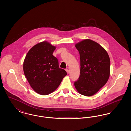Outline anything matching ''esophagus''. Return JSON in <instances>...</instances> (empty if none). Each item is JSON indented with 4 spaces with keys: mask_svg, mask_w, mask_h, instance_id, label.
Wrapping results in <instances>:
<instances>
[{
    "mask_svg": "<svg viewBox=\"0 0 131 131\" xmlns=\"http://www.w3.org/2000/svg\"><path fill=\"white\" fill-rule=\"evenodd\" d=\"M66 72H67V73L68 74L69 73V71L68 69H66Z\"/></svg>",
    "mask_w": 131,
    "mask_h": 131,
    "instance_id": "34e87169",
    "label": "esophagus"
}]
</instances>
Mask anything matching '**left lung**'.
Returning <instances> with one entry per match:
<instances>
[{
  "instance_id": "obj_1",
  "label": "left lung",
  "mask_w": 131,
  "mask_h": 131,
  "mask_svg": "<svg viewBox=\"0 0 131 131\" xmlns=\"http://www.w3.org/2000/svg\"><path fill=\"white\" fill-rule=\"evenodd\" d=\"M81 59L80 75L74 83L79 93L91 96L108 81L110 59L105 49L97 42L85 39L75 45Z\"/></svg>"
}]
</instances>
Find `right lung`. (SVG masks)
<instances>
[{
  "label": "right lung",
  "mask_w": 131,
  "mask_h": 131,
  "mask_svg": "<svg viewBox=\"0 0 131 131\" xmlns=\"http://www.w3.org/2000/svg\"><path fill=\"white\" fill-rule=\"evenodd\" d=\"M56 49L48 42H42L31 48L24 60L23 69L27 80L32 88L42 95L56 90L67 75L52 55Z\"/></svg>",
  "instance_id": "add662e5"
}]
</instances>
